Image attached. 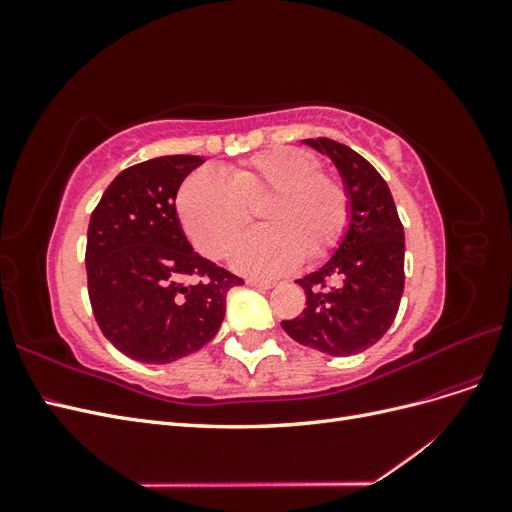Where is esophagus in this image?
I'll return each mask as SVG.
<instances>
[{"instance_id":"esophagus-1","label":"esophagus","mask_w":512,"mask_h":512,"mask_svg":"<svg viewBox=\"0 0 512 512\" xmlns=\"http://www.w3.org/2000/svg\"><path fill=\"white\" fill-rule=\"evenodd\" d=\"M247 286L260 288V290H269V288H273L275 284H273V282H267V280H256V277H250V280H247Z\"/></svg>"}]
</instances>
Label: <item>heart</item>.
<instances>
[{"instance_id":"heart-1","label":"heart","mask_w":512,"mask_h":512,"mask_svg":"<svg viewBox=\"0 0 512 512\" xmlns=\"http://www.w3.org/2000/svg\"><path fill=\"white\" fill-rule=\"evenodd\" d=\"M260 207L267 226L247 232L232 252V265L250 275H277L307 254L318 260L342 237L348 196L322 164L303 149H271L232 168L228 177L200 168L181 183L177 211L192 243L209 258H222Z\"/></svg>"}]
</instances>
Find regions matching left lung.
<instances>
[{"mask_svg":"<svg viewBox=\"0 0 512 512\" xmlns=\"http://www.w3.org/2000/svg\"><path fill=\"white\" fill-rule=\"evenodd\" d=\"M329 156L348 196V228L335 254L297 284L305 290L303 314L282 320L303 346L350 356L374 346L393 324L404 294V226L389 185L350 147L331 138H305Z\"/></svg>","mask_w":512,"mask_h":512,"instance_id":"1","label":"left lung"}]
</instances>
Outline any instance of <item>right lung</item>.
<instances>
[{
  "mask_svg": "<svg viewBox=\"0 0 512 512\" xmlns=\"http://www.w3.org/2000/svg\"><path fill=\"white\" fill-rule=\"evenodd\" d=\"M205 160L162 156L113 179L87 228V288L100 331L141 363H173L209 344L226 294L243 280L185 239L179 185Z\"/></svg>",
  "mask_w": 512,
  "mask_h": 512,
  "instance_id": "1",
  "label": "right lung"
}]
</instances>
